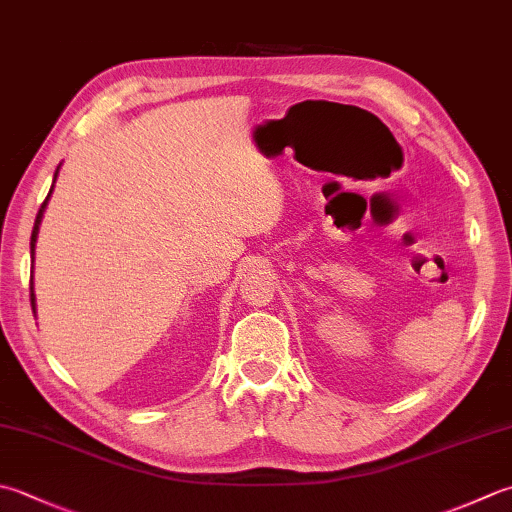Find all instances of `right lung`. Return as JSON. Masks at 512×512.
Returning <instances> with one entry per match:
<instances>
[{
	"label": "right lung",
	"instance_id": "add662e5",
	"mask_svg": "<svg viewBox=\"0 0 512 512\" xmlns=\"http://www.w3.org/2000/svg\"><path fill=\"white\" fill-rule=\"evenodd\" d=\"M55 177H57V173H55ZM55 184V182H53ZM50 193H53V188L48 190V195H46V199H44V204L39 206V213H37V217H35V226H33V235H30V255H35V242H37V233H39V224H42V217H44V208H46V204H48V197H50ZM30 306H33V310H35V293H33V275H30Z\"/></svg>",
	"mask_w": 512,
	"mask_h": 512
}]
</instances>
